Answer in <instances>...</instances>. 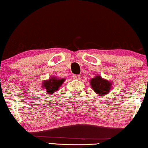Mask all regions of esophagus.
<instances>
[{"mask_svg": "<svg viewBox=\"0 0 148 148\" xmlns=\"http://www.w3.org/2000/svg\"><path fill=\"white\" fill-rule=\"evenodd\" d=\"M80 77H81L80 75H73V78L76 80H79L80 79Z\"/></svg>", "mask_w": 148, "mask_h": 148, "instance_id": "esophagus-1", "label": "esophagus"}]
</instances>
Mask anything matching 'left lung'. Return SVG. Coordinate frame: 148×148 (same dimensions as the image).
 <instances>
[{
	"label": "left lung",
	"mask_w": 148,
	"mask_h": 148,
	"mask_svg": "<svg viewBox=\"0 0 148 148\" xmlns=\"http://www.w3.org/2000/svg\"><path fill=\"white\" fill-rule=\"evenodd\" d=\"M91 87L96 94L99 96H103L111 91L112 83L106 79H103L101 76H96L90 81Z\"/></svg>",
	"instance_id": "8db88e82"
}]
</instances>
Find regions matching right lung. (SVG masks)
I'll return each instance as SVG.
<instances>
[{
	"instance_id": "obj_1",
	"label": "right lung",
	"mask_w": 148,
	"mask_h": 148,
	"mask_svg": "<svg viewBox=\"0 0 148 148\" xmlns=\"http://www.w3.org/2000/svg\"><path fill=\"white\" fill-rule=\"evenodd\" d=\"M64 81V79H58L56 76H51V79L43 81L42 87L45 88L49 95H51L54 92L58 91Z\"/></svg>"
}]
</instances>
